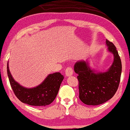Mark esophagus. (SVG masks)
<instances>
[{
	"instance_id": "34e87169",
	"label": "esophagus",
	"mask_w": 130,
	"mask_h": 130,
	"mask_svg": "<svg viewBox=\"0 0 130 130\" xmlns=\"http://www.w3.org/2000/svg\"><path fill=\"white\" fill-rule=\"evenodd\" d=\"M66 76H71L73 74V70H72V68L71 67H68L66 69L65 71Z\"/></svg>"
}]
</instances>
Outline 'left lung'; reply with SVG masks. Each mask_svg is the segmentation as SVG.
Here are the masks:
<instances>
[{
  "mask_svg": "<svg viewBox=\"0 0 130 130\" xmlns=\"http://www.w3.org/2000/svg\"><path fill=\"white\" fill-rule=\"evenodd\" d=\"M106 44L114 58L107 71L96 72L87 61H77L74 67L78 74L79 99L88 105H97L108 101L113 97L119 86L122 68L120 58L112 43L107 40Z\"/></svg>",
  "mask_w": 130,
  "mask_h": 130,
  "instance_id": "1",
  "label": "left lung"
}]
</instances>
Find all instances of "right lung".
<instances>
[{
  "mask_svg": "<svg viewBox=\"0 0 130 130\" xmlns=\"http://www.w3.org/2000/svg\"><path fill=\"white\" fill-rule=\"evenodd\" d=\"M7 74L13 92L22 102L32 106H46L53 102L64 76L60 72L49 74L42 83L33 88L20 86L12 77L7 62Z\"/></svg>",
  "mask_w": 130,
  "mask_h": 130,
  "instance_id": "1",
  "label": "right lung"
}]
</instances>
